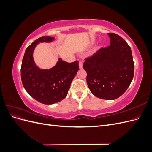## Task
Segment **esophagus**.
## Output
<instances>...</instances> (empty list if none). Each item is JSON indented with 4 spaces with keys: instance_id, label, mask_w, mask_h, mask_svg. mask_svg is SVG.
I'll use <instances>...</instances> for the list:
<instances>
[{
    "instance_id": "1",
    "label": "esophagus",
    "mask_w": 152,
    "mask_h": 152,
    "mask_svg": "<svg viewBox=\"0 0 152 152\" xmlns=\"http://www.w3.org/2000/svg\"><path fill=\"white\" fill-rule=\"evenodd\" d=\"M79 68H82V66H83V63H82V61H79Z\"/></svg>"
}]
</instances>
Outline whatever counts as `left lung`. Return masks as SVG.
<instances>
[{
  "mask_svg": "<svg viewBox=\"0 0 152 152\" xmlns=\"http://www.w3.org/2000/svg\"><path fill=\"white\" fill-rule=\"evenodd\" d=\"M108 35L110 45L86 58L83 68L91 93L99 98L112 100L120 97L131 84L134 65L125 40L114 33Z\"/></svg>",
  "mask_w": 152,
  "mask_h": 152,
  "instance_id": "obj_1",
  "label": "left lung"
}]
</instances>
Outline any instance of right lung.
Wrapping results in <instances>:
<instances>
[{
  "instance_id": "obj_1",
  "label": "right lung",
  "mask_w": 152,
  "mask_h": 152,
  "mask_svg": "<svg viewBox=\"0 0 152 152\" xmlns=\"http://www.w3.org/2000/svg\"><path fill=\"white\" fill-rule=\"evenodd\" d=\"M53 40L49 36L35 40L26 48L21 67V81L27 93L39 102L46 104L59 102L66 97L79 69L78 61L67 63L61 59L49 70H40L35 65L33 51L37 44Z\"/></svg>"
}]
</instances>
